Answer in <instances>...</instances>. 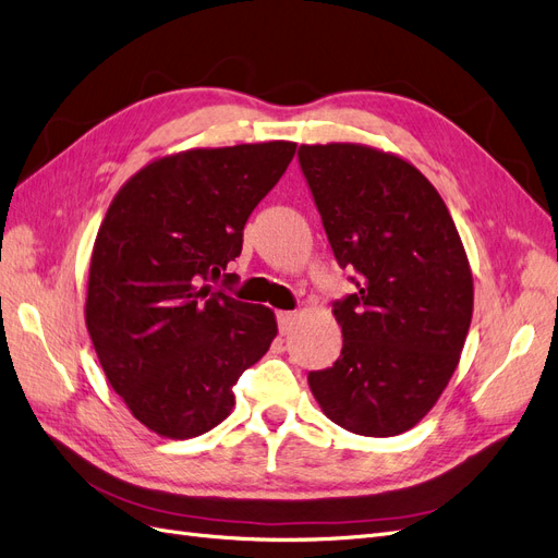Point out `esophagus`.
<instances>
[{"instance_id":"esophagus-1","label":"esophagus","mask_w":558,"mask_h":558,"mask_svg":"<svg viewBox=\"0 0 558 558\" xmlns=\"http://www.w3.org/2000/svg\"><path fill=\"white\" fill-rule=\"evenodd\" d=\"M277 326H279V335H289L295 326V314L293 312H277Z\"/></svg>"}]
</instances>
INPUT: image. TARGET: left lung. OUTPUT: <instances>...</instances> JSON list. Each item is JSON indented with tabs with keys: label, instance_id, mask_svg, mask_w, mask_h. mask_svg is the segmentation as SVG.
<instances>
[{
	"label": "left lung",
	"instance_id": "obj_1",
	"mask_svg": "<svg viewBox=\"0 0 558 558\" xmlns=\"http://www.w3.org/2000/svg\"><path fill=\"white\" fill-rule=\"evenodd\" d=\"M300 170L335 260L356 291L332 302L342 351L307 375L324 414L356 435L416 426L468 337L472 275L449 209L398 156L361 144L300 146Z\"/></svg>",
	"mask_w": 558,
	"mask_h": 558
}]
</instances>
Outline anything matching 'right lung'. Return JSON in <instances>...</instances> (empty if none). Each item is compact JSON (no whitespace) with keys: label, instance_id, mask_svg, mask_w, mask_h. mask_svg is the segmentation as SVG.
I'll return each mask as SVG.
<instances>
[{"label":"right lung","instance_id":"1","mask_svg":"<svg viewBox=\"0 0 558 558\" xmlns=\"http://www.w3.org/2000/svg\"><path fill=\"white\" fill-rule=\"evenodd\" d=\"M295 156L293 142L195 148L146 165L97 232L86 326L134 418L185 440L230 414L232 386L277 335L272 310L214 289L244 226Z\"/></svg>","mask_w":558,"mask_h":558}]
</instances>
